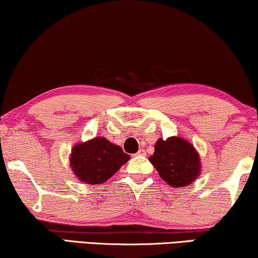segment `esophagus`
Returning a JSON list of instances; mask_svg holds the SVG:
<instances>
[{"label":"esophagus","instance_id":"34e87169","mask_svg":"<svg viewBox=\"0 0 258 258\" xmlns=\"http://www.w3.org/2000/svg\"><path fill=\"white\" fill-rule=\"evenodd\" d=\"M137 155H145V151H144V149H139V152L137 153Z\"/></svg>","mask_w":258,"mask_h":258}]
</instances>
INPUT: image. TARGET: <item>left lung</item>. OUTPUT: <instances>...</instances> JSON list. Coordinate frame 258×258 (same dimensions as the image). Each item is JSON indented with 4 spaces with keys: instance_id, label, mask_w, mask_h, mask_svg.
<instances>
[{
    "instance_id": "obj_1",
    "label": "left lung",
    "mask_w": 258,
    "mask_h": 258,
    "mask_svg": "<svg viewBox=\"0 0 258 258\" xmlns=\"http://www.w3.org/2000/svg\"><path fill=\"white\" fill-rule=\"evenodd\" d=\"M154 149L149 161L170 186H186L201 175V156L194 145L183 138L169 137L167 140L160 138Z\"/></svg>"
}]
</instances>
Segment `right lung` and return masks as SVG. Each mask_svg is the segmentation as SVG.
Masks as SVG:
<instances>
[{
  "mask_svg": "<svg viewBox=\"0 0 258 258\" xmlns=\"http://www.w3.org/2000/svg\"><path fill=\"white\" fill-rule=\"evenodd\" d=\"M128 160L130 155L120 146L104 137H96L72 148L69 164L80 182L95 185L105 183Z\"/></svg>",
  "mask_w": 258,
  "mask_h": 258,
  "instance_id": "obj_1",
  "label": "right lung"
}]
</instances>
